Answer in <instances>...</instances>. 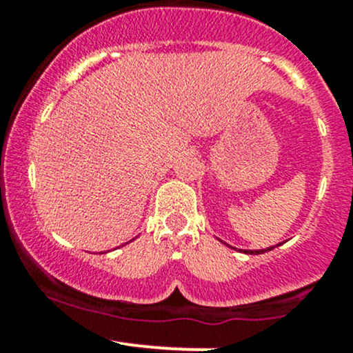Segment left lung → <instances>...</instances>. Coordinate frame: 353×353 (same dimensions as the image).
I'll use <instances>...</instances> for the list:
<instances>
[{
	"mask_svg": "<svg viewBox=\"0 0 353 353\" xmlns=\"http://www.w3.org/2000/svg\"><path fill=\"white\" fill-rule=\"evenodd\" d=\"M276 245H280V244H276ZM275 248V245H272V248H266V249H256V251H248V249H245V254H263V252H266V251H272V249Z\"/></svg>",
	"mask_w": 353,
	"mask_h": 353,
	"instance_id": "left-lung-1",
	"label": "left lung"
}]
</instances>
